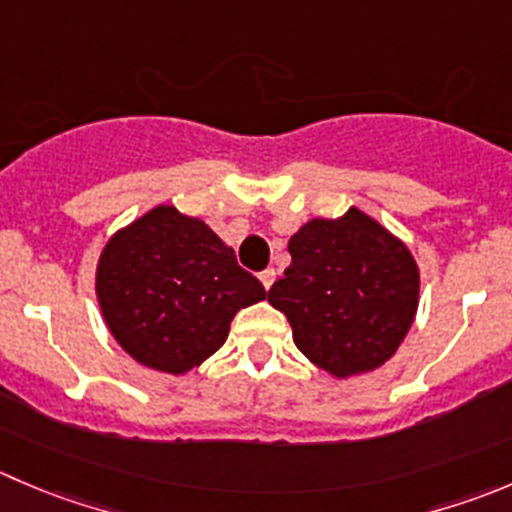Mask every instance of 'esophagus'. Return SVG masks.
<instances>
[{
	"label": "esophagus",
	"mask_w": 512,
	"mask_h": 512,
	"mask_svg": "<svg viewBox=\"0 0 512 512\" xmlns=\"http://www.w3.org/2000/svg\"><path fill=\"white\" fill-rule=\"evenodd\" d=\"M275 277H277V272L272 270V267H267V270L260 272V282L265 285V290H270L272 282H275Z\"/></svg>",
	"instance_id": "34e87169"
}]
</instances>
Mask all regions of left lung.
I'll return each instance as SVG.
<instances>
[{
    "label": "left lung",
    "instance_id": "obj_1",
    "mask_svg": "<svg viewBox=\"0 0 512 512\" xmlns=\"http://www.w3.org/2000/svg\"><path fill=\"white\" fill-rule=\"evenodd\" d=\"M287 250L292 265L267 300L287 315L302 355L335 377L390 360L418 310L408 247L352 207L340 220L302 225Z\"/></svg>",
    "mask_w": 512,
    "mask_h": 512
}]
</instances>
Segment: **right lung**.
Returning <instances> with one entry per match:
<instances>
[{
  "label": "right lung",
  "mask_w": 512,
  "mask_h": 512,
  "mask_svg": "<svg viewBox=\"0 0 512 512\" xmlns=\"http://www.w3.org/2000/svg\"><path fill=\"white\" fill-rule=\"evenodd\" d=\"M205 222L160 205L112 237L99 257L97 300L114 340L152 370H192L220 350L240 307L265 300Z\"/></svg>",
  "instance_id": "add662e5"
}]
</instances>
